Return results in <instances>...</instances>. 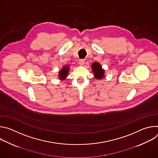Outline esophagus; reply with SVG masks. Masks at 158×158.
I'll return each mask as SVG.
<instances>
[{
    "instance_id": "1",
    "label": "esophagus",
    "mask_w": 158,
    "mask_h": 158,
    "mask_svg": "<svg viewBox=\"0 0 158 158\" xmlns=\"http://www.w3.org/2000/svg\"><path fill=\"white\" fill-rule=\"evenodd\" d=\"M84 63H85V60H84V59H80V60H79V65H84Z\"/></svg>"
}]
</instances>
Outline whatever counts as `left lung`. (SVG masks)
Segmentation results:
<instances>
[{
    "label": "left lung",
    "mask_w": 158,
    "mask_h": 158,
    "mask_svg": "<svg viewBox=\"0 0 158 158\" xmlns=\"http://www.w3.org/2000/svg\"><path fill=\"white\" fill-rule=\"evenodd\" d=\"M93 72L96 79H101L104 76V71L102 69L101 65L98 62H94L92 65Z\"/></svg>",
    "instance_id": "1"
}]
</instances>
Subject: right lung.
I'll list each match as a JSON object with an SVG mask.
<instances>
[{
  "label": "right lung",
  "mask_w": 158,
  "mask_h": 158,
  "mask_svg": "<svg viewBox=\"0 0 158 158\" xmlns=\"http://www.w3.org/2000/svg\"><path fill=\"white\" fill-rule=\"evenodd\" d=\"M68 73H69V67H68V65H67L63 67L62 70L60 71V73H59L60 79L62 80L64 79L65 77L67 76V74H68Z\"/></svg>",
  "instance_id": "add662e5"
}]
</instances>
